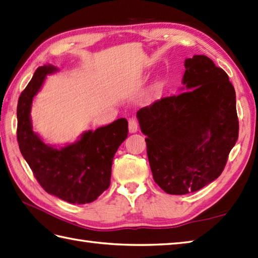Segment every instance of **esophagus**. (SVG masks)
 <instances>
[{
    "instance_id": "obj_1",
    "label": "esophagus",
    "mask_w": 258,
    "mask_h": 258,
    "mask_svg": "<svg viewBox=\"0 0 258 258\" xmlns=\"http://www.w3.org/2000/svg\"><path fill=\"white\" fill-rule=\"evenodd\" d=\"M139 131V123L135 118H131L128 120V132L130 133H136Z\"/></svg>"
}]
</instances>
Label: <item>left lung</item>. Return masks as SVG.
<instances>
[{
  "mask_svg": "<svg viewBox=\"0 0 258 258\" xmlns=\"http://www.w3.org/2000/svg\"><path fill=\"white\" fill-rule=\"evenodd\" d=\"M184 68L183 93L136 113L153 179L170 195L196 192L213 182L238 139L228 75L204 54L185 59Z\"/></svg>",
  "mask_w": 258,
  "mask_h": 258,
  "instance_id": "8db88e82",
  "label": "left lung"
}]
</instances>
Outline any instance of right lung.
<instances>
[{
	"instance_id": "obj_1",
	"label": "right lung",
	"mask_w": 258,
	"mask_h": 258,
	"mask_svg": "<svg viewBox=\"0 0 258 258\" xmlns=\"http://www.w3.org/2000/svg\"><path fill=\"white\" fill-rule=\"evenodd\" d=\"M58 72L52 64L39 67L18 102V143L21 154L49 195L69 204L93 203L110 184L116 151L127 138L128 123L118 118L95 131H86L76 142L64 146L45 144L35 133L31 107L48 75Z\"/></svg>"
}]
</instances>
